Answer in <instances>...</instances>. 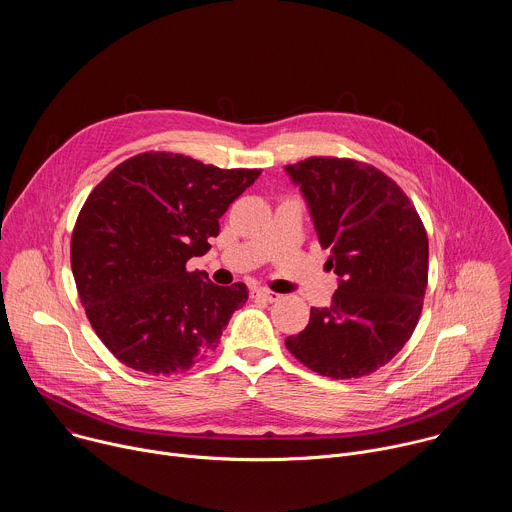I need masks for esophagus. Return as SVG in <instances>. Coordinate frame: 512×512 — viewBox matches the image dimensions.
<instances>
[{"instance_id": "obj_1", "label": "esophagus", "mask_w": 512, "mask_h": 512, "mask_svg": "<svg viewBox=\"0 0 512 512\" xmlns=\"http://www.w3.org/2000/svg\"><path fill=\"white\" fill-rule=\"evenodd\" d=\"M253 298L265 300V302H277V300H279V294H275V291H271V289L259 287V289H253Z\"/></svg>"}]
</instances>
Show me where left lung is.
Instances as JSON below:
<instances>
[{"label":"left lung","instance_id":"8db88e82","mask_svg":"<svg viewBox=\"0 0 512 512\" xmlns=\"http://www.w3.org/2000/svg\"><path fill=\"white\" fill-rule=\"evenodd\" d=\"M300 184L326 261L340 277L328 308L285 338L304 367L330 379L375 373L411 338L427 287L429 245L407 194L379 168L312 156L285 166Z\"/></svg>","mask_w":512,"mask_h":512}]
</instances>
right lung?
I'll return each instance as SVG.
<instances>
[{
  "label": "right lung",
  "instance_id": "add662e5",
  "mask_svg": "<svg viewBox=\"0 0 512 512\" xmlns=\"http://www.w3.org/2000/svg\"><path fill=\"white\" fill-rule=\"evenodd\" d=\"M259 174L143 152L93 188L72 229L70 267L95 334L125 367L186 373L221 342L249 291L214 285L186 263L210 249L218 218Z\"/></svg>",
  "mask_w": 512,
  "mask_h": 512
}]
</instances>
